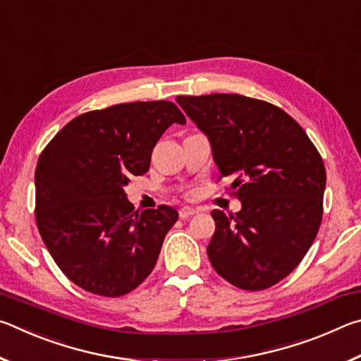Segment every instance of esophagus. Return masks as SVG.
Instances as JSON below:
<instances>
[{
  "label": "esophagus",
  "mask_w": 361,
  "mask_h": 361,
  "mask_svg": "<svg viewBox=\"0 0 361 361\" xmlns=\"http://www.w3.org/2000/svg\"><path fill=\"white\" fill-rule=\"evenodd\" d=\"M178 213H180V218H181V219H186V218H189V216L195 215V213H197V210L192 209V207H181Z\"/></svg>",
  "instance_id": "esophagus-1"
}]
</instances>
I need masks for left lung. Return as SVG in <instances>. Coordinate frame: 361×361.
<instances>
[{"mask_svg": "<svg viewBox=\"0 0 361 361\" xmlns=\"http://www.w3.org/2000/svg\"><path fill=\"white\" fill-rule=\"evenodd\" d=\"M210 140L219 180L242 202L213 210L207 247L215 271L237 288L266 290L293 272L323 215L326 170L307 133L282 108L239 94L176 97Z\"/></svg>", "mask_w": 361, "mask_h": 361, "instance_id": "obj_1", "label": "left lung"}]
</instances>
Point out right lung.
<instances>
[{"label": "right lung", "mask_w": 361, "mask_h": 361, "mask_svg": "<svg viewBox=\"0 0 361 361\" xmlns=\"http://www.w3.org/2000/svg\"><path fill=\"white\" fill-rule=\"evenodd\" d=\"M175 122L186 118L172 102L119 103L79 114L42 149L36 224L54 261L82 290L124 296L154 269L178 212H135L124 186L148 172L152 148Z\"/></svg>", "instance_id": "obj_1"}]
</instances>
